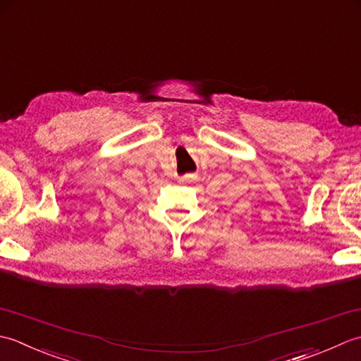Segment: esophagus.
Returning a JSON list of instances; mask_svg holds the SVG:
<instances>
[{"instance_id":"1","label":"esophagus","mask_w":361,"mask_h":361,"mask_svg":"<svg viewBox=\"0 0 361 361\" xmlns=\"http://www.w3.org/2000/svg\"><path fill=\"white\" fill-rule=\"evenodd\" d=\"M195 178L191 174H187V176H182V178H179V182H191Z\"/></svg>"}]
</instances>
